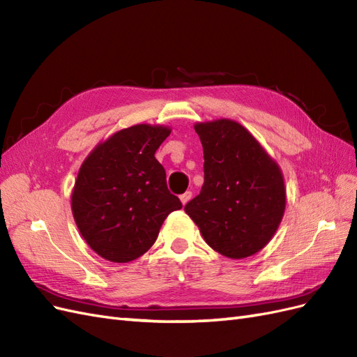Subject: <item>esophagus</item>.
Segmentation results:
<instances>
[{
  "label": "esophagus",
  "instance_id": "34e87169",
  "mask_svg": "<svg viewBox=\"0 0 357 357\" xmlns=\"http://www.w3.org/2000/svg\"><path fill=\"white\" fill-rule=\"evenodd\" d=\"M190 198H192V192H189V190L183 193V195H180V201L183 205H186L190 201Z\"/></svg>",
  "mask_w": 357,
  "mask_h": 357
}]
</instances>
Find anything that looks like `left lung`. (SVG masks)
Returning a JSON list of instances; mask_svg holds the SVG:
<instances>
[{
  "label": "left lung",
  "mask_w": 357,
  "mask_h": 357,
  "mask_svg": "<svg viewBox=\"0 0 357 357\" xmlns=\"http://www.w3.org/2000/svg\"><path fill=\"white\" fill-rule=\"evenodd\" d=\"M204 149V185L185 211L205 243L231 259L271 241L286 208L282 169L247 129L229 119L197 123Z\"/></svg>",
  "instance_id": "obj_1"
}]
</instances>
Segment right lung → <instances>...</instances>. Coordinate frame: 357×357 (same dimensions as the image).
I'll return each instance as SVG.
<instances>
[{"mask_svg": "<svg viewBox=\"0 0 357 357\" xmlns=\"http://www.w3.org/2000/svg\"><path fill=\"white\" fill-rule=\"evenodd\" d=\"M168 126L134 125L113 134L84 159L71 195L75 225L95 253L126 264L144 255L167 215L181 208L155 158Z\"/></svg>", "mask_w": 357, "mask_h": 357, "instance_id": "add662e5", "label": "right lung"}]
</instances>
